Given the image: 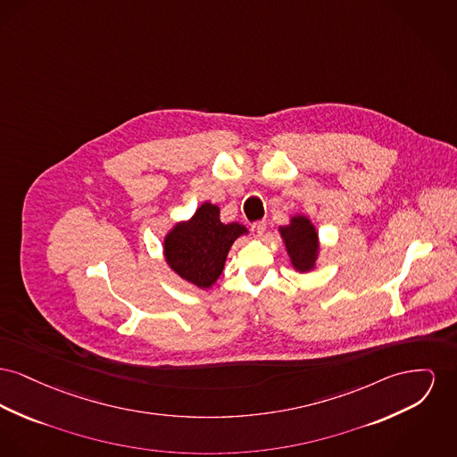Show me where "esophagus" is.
Listing matches in <instances>:
<instances>
[{
    "mask_svg": "<svg viewBox=\"0 0 457 457\" xmlns=\"http://www.w3.org/2000/svg\"><path fill=\"white\" fill-rule=\"evenodd\" d=\"M266 220H257V222H253V226H252V229H253V233H255V237L257 238H262L264 237V233H266Z\"/></svg>",
    "mask_w": 457,
    "mask_h": 457,
    "instance_id": "1",
    "label": "esophagus"
}]
</instances>
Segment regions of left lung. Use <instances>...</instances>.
Masks as SVG:
<instances>
[{
  "instance_id": "1",
  "label": "left lung",
  "mask_w": 457,
  "mask_h": 457,
  "mask_svg": "<svg viewBox=\"0 0 457 457\" xmlns=\"http://www.w3.org/2000/svg\"><path fill=\"white\" fill-rule=\"evenodd\" d=\"M278 233L296 272H311L321 255V240L316 226L305 214L290 217V222L278 228Z\"/></svg>"
}]
</instances>
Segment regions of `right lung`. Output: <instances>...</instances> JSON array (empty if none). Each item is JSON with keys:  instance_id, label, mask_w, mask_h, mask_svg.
I'll list each match as a JSON object with an SVG mask.
<instances>
[{"instance_id": "right-lung-1", "label": "right lung", "mask_w": 457, "mask_h": 457, "mask_svg": "<svg viewBox=\"0 0 457 457\" xmlns=\"http://www.w3.org/2000/svg\"><path fill=\"white\" fill-rule=\"evenodd\" d=\"M220 209L204 202L187 220H178L163 237V261L189 285L209 290L219 279L228 253L248 229L240 222L224 224Z\"/></svg>"}]
</instances>
